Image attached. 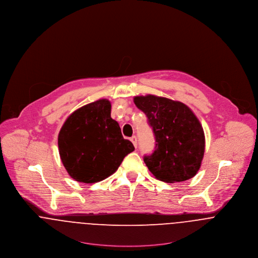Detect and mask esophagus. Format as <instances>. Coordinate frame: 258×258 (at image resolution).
I'll use <instances>...</instances> for the list:
<instances>
[{"label": "esophagus", "instance_id": "obj_1", "mask_svg": "<svg viewBox=\"0 0 258 258\" xmlns=\"http://www.w3.org/2000/svg\"><path fill=\"white\" fill-rule=\"evenodd\" d=\"M131 141L133 142V144H134V146L137 148V137H133L131 138Z\"/></svg>", "mask_w": 258, "mask_h": 258}]
</instances>
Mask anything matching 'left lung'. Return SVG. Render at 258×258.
I'll use <instances>...</instances> for the list:
<instances>
[{"label": "left lung", "instance_id": "8db88e82", "mask_svg": "<svg viewBox=\"0 0 258 258\" xmlns=\"http://www.w3.org/2000/svg\"><path fill=\"white\" fill-rule=\"evenodd\" d=\"M135 104L145 113L156 146L143 160L161 181L181 182L196 175L205 154V134L193 111L179 101L148 94L136 96Z\"/></svg>", "mask_w": 258, "mask_h": 258}]
</instances>
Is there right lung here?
I'll list each match as a JSON object with an SVG mask.
<instances>
[{
  "mask_svg": "<svg viewBox=\"0 0 258 258\" xmlns=\"http://www.w3.org/2000/svg\"><path fill=\"white\" fill-rule=\"evenodd\" d=\"M61 161L76 181L95 183L113 174L135 150L111 118V103L99 99L79 108L64 121L58 135Z\"/></svg>",
  "mask_w": 258,
  "mask_h": 258,
  "instance_id": "right-lung-1",
  "label": "right lung"
}]
</instances>
